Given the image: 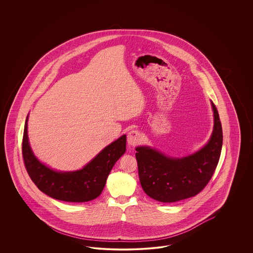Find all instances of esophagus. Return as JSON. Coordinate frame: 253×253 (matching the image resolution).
Wrapping results in <instances>:
<instances>
[{
  "instance_id": "34e87169",
  "label": "esophagus",
  "mask_w": 253,
  "mask_h": 253,
  "mask_svg": "<svg viewBox=\"0 0 253 253\" xmlns=\"http://www.w3.org/2000/svg\"><path fill=\"white\" fill-rule=\"evenodd\" d=\"M142 141L141 138V133L140 131L137 130H130V132L128 133V138H127V142L128 145L130 146H135L139 145Z\"/></svg>"
}]
</instances>
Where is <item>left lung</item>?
Instances as JSON below:
<instances>
[{
  "mask_svg": "<svg viewBox=\"0 0 253 253\" xmlns=\"http://www.w3.org/2000/svg\"><path fill=\"white\" fill-rule=\"evenodd\" d=\"M214 116L212 134L207 145L184 158H169L148 146L136 147L140 183L150 198L170 203L192 198L202 191L213 175L222 146V124L211 102Z\"/></svg>",
  "mask_w": 253,
  "mask_h": 253,
  "instance_id": "left-lung-1",
  "label": "left lung"
}]
</instances>
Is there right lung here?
<instances>
[{
  "instance_id": "add662e5",
  "label": "right lung",
  "mask_w": 253,
  "mask_h": 253,
  "mask_svg": "<svg viewBox=\"0 0 253 253\" xmlns=\"http://www.w3.org/2000/svg\"><path fill=\"white\" fill-rule=\"evenodd\" d=\"M126 151V135L106 146L85 167L62 172L48 168L37 160L28 138V117L24 127L22 155L26 169L32 182L47 196L67 202H86L96 199L103 191L107 176Z\"/></svg>"
}]
</instances>
